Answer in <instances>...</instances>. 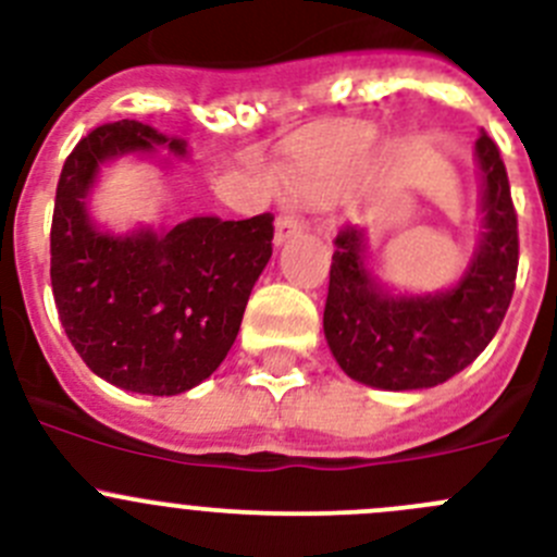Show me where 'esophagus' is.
Wrapping results in <instances>:
<instances>
[{
  "label": "esophagus",
  "instance_id": "34e87169",
  "mask_svg": "<svg viewBox=\"0 0 557 557\" xmlns=\"http://www.w3.org/2000/svg\"><path fill=\"white\" fill-rule=\"evenodd\" d=\"M301 228H305V223H301L294 212H283L274 220V245H283L290 236L301 234Z\"/></svg>",
  "mask_w": 557,
  "mask_h": 557
}]
</instances>
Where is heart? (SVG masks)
<instances>
[{"label": "heart", "instance_id": "b5f03b06", "mask_svg": "<svg viewBox=\"0 0 557 557\" xmlns=\"http://www.w3.org/2000/svg\"><path fill=\"white\" fill-rule=\"evenodd\" d=\"M350 176V160H332V163H323V169L318 171L315 180L310 182L315 190H323V193H332L337 190L343 182H348Z\"/></svg>", "mask_w": 557, "mask_h": 557}]
</instances>
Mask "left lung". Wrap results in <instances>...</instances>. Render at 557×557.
<instances>
[{
    "label": "left lung",
    "instance_id": "obj_1",
    "mask_svg": "<svg viewBox=\"0 0 557 557\" xmlns=\"http://www.w3.org/2000/svg\"><path fill=\"white\" fill-rule=\"evenodd\" d=\"M484 234L455 288L428 296L383 294L364 267V231L334 236L323 332L354 381L388 392L430 388L466 370L498 332L515 294L520 239L509 176L487 133L476 141Z\"/></svg>",
    "mask_w": 557,
    "mask_h": 557
}]
</instances>
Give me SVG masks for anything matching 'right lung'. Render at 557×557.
Segmentation results:
<instances>
[{
	"label": "right lung",
	"mask_w": 557,
	"mask_h": 557,
	"mask_svg": "<svg viewBox=\"0 0 557 557\" xmlns=\"http://www.w3.org/2000/svg\"><path fill=\"white\" fill-rule=\"evenodd\" d=\"M169 144L133 119L100 124L64 160L51 220L59 321L95 375L127 392L171 397L207 381L239 334L258 274L272 258V214L193 218L169 231L102 234L86 196L106 160Z\"/></svg>",
	"instance_id": "obj_1"
}]
</instances>
